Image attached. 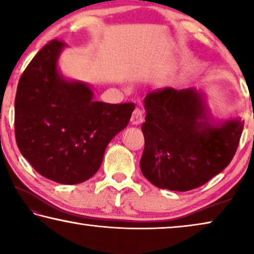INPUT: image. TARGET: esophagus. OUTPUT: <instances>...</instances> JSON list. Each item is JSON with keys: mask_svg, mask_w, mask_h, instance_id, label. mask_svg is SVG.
Returning <instances> with one entry per match:
<instances>
[{"mask_svg": "<svg viewBox=\"0 0 254 254\" xmlns=\"http://www.w3.org/2000/svg\"><path fill=\"white\" fill-rule=\"evenodd\" d=\"M130 123L133 125H136V126L143 123V112L141 109L136 108L134 110L133 115H131V118H130Z\"/></svg>", "mask_w": 254, "mask_h": 254, "instance_id": "34e87169", "label": "esophagus"}]
</instances>
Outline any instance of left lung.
Here are the masks:
<instances>
[{"label": "left lung", "instance_id": "1", "mask_svg": "<svg viewBox=\"0 0 254 254\" xmlns=\"http://www.w3.org/2000/svg\"><path fill=\"white\" fill-rule=\"evenodd\" d=\"M142 174L160 189L188 191L221 173L236 153L244 121H215L203 91L174 88L145 96Z\"/></svg>", "mask_w": 254, "mask_h": 254}]
</instances>
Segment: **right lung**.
I'll use <instances>...</instances> for the list:
<instances>
[{
    "mask_svg": "<svg viewBox=\"0 0 254 254\" xmlns=\"http://www.w3.org/2000/svg\"><path fill=\"white\" fill-rule=\"evenodd\" d=\"M53 40L25 69L14 100L17 145L32 167L62 185H78L100 170L106 146L127 127L134 103L94 101L89 84L64 78Z\"/></svg>",
    "mask_w": 254,
    "mask_h": 254,
    "instance_id": "add662e5",
    "label": "right lung"
}]
</instances>
